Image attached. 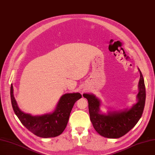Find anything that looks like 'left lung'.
<instances>
[{
  "label": "left lung",
  "instance_id": "8db88e82",
  "mask_svg": "<svg viewBox=\"0 0 155 155\" xmlns=\"http://www.w3.org/2000/svg\"><path fill=\"white\" fill-rule=\"evenodd\" d=\"M139 71L138 102L129 110L109 113L107 115L100 114L99 100L91 94H83V96L88 100L92 125L101 136L113 139L122 137L136 125L142 116L146 101V88L143 75L140 70Z\"/></svg>",
  "mask_w": 155,
  "mask_h": 155
}]
</instances>
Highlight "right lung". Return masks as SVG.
Masks as SVG:
<instances>
[{
	"label": "right lung",
	"mask_w": 155,
	"mask_h": 155,
	"mask_svg": "<svg viewBox=\"0 0 155 155\" xmlns=\"http://www.w3.org/2000/svg\"><path fill=\"white\" fill-rule=\"evenodd\" d=\"M82 97L80 93L65 94L60 98L55 111L41 116H31L19 109L11 86V99L13 110L21 124L35 136L43 138L59 136L68 124L74 104Z\"/></svg>",
	"instance_id": "right-lung-1"
}]
</instances>
